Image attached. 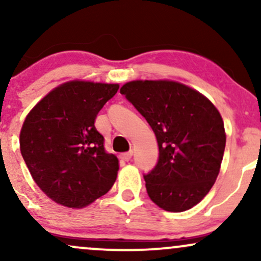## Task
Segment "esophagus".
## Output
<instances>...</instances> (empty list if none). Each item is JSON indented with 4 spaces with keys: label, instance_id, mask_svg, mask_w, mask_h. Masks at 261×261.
<instances>
[{
    "label": "esophagus",
    "instance_id": "1",
    "mask_svg": "<svg viewBox=\"0 0 261 261\" xmlns=\"http://www.w3.org/2000/svg\"><path fill=\"white\" fill-rule=\"evenodd\" d=\"M133 154H134V152H133V151L126 152V153H122V154H120V158H121L122 161L128 162V161H131V158H133Z\"/></svg>",
    "mask_w": 261,
    "mask_h": 261
}]
</instances>
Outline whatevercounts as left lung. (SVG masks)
I'll return each mask as SVG.
<instances>
[{"mask_svg": "<svg viewBox=\"0 0 261 261\" xmlns=\"http://www.w3.org/2000/svg\"><path fill=\"white\" fill-rule=\"evenodd\" d=\"M121 94L158 142L157 164L143 175L148 196L170 212L199 203L216 181L226 147L223 120L207 98L173 81H133Z\"/></svg>", "mask_w": 261, "mask_h": 261, "instance_id": "8db88e82", "label": "left lung"}]
</instances>
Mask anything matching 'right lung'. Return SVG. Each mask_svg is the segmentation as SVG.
<instances>
[{"mask_svg": "<svg viewBox=\"0 0 261 261\" xmlns=\"http://www.w3.org/2000/svg\"><path fill=\"white\" fill-rule=\"evenodd\" d=\"M118 89L107 83H64L25 118L20 153L38 187L60 205L83 207L115 182L119 161L106 152L94 120Z\"/></svg>", "mask_w": 261, "mask_h": 261, "instance_id": "add662e5", "label": "right lung"}]
</instances>
